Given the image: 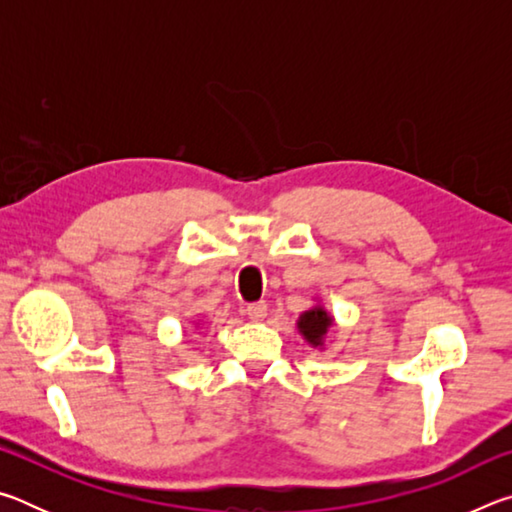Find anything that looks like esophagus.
<instances>
[{
  "label": "esophagus",
  "mask_w": 512,
  "mask_h": 512,
  "mask_svg": "<svg viewBox=\"0 0 512 512\" xmlns=\"http://www.w3.org/2000/svg\"><path fill=\"white\" fill-rule=\"evenodd\" d=\"M246 314L253 320H262L266 316V302H250L246 307Z\"/></svg>",
  "instance_id": "esophagus-1"
}]
</instances>
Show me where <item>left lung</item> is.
I'll return each mask as SVG.
<instances>
[{
    "mask_svg": "<svg viewBox=\"0 0 512 512\" xmlns=\"http://www.w3.org/2000/svg\"><path fill=\"white\" fill-rule=\"evenodd\" d=\"M329 323H332V320H329V316L325 314V311L316 307V309L305 311V314L300 316L298 327H300V332L305 334V339L309 343L320 345V343H323V336L327 332Z\"/></svg>",
    "mask_w": 512,
    "mask_h": 512,
    "instance_id": "1",
    "label": "left lung"
}]
</instances>
